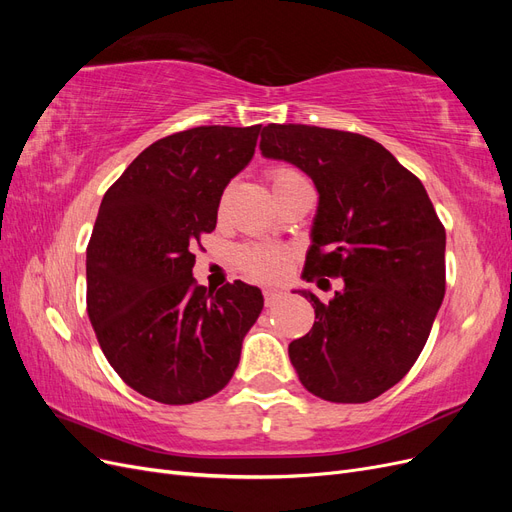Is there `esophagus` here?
<instances>
[{
	"label": "esophagus",
	"mask_w": 512,
	"mask_h": 512,
	"mask_svg": "<svg viewBox=\"0 0 512 512\" xmlns=\"http://www.w3.org/2000/svg\"><path fill=\"white\" fill-rule=\"evenodd\" d=\"M262 294H265V305L267 307H273L275 303H280L282 297H284V292L277 290V288H265V290H262Z\"/></svg>",
	"instance_id": "1"
}]
</instances>
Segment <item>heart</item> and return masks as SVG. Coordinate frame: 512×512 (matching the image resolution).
I'll return each mask as SVG.
<instances>
[{
    "label": "heart",
    "mask_w": 512,
    "mask_h": 512,
    "mask_svg": "<svg viewBox=\"0 0 512 512\" xmlns=\"http://www.w3.org/2000/svg\"><path fill=\"white\" fill-rule=\"evenodd\" d=\"M303 181V177L297 173V170L292 168H275L271 173V188L273 192H280L282 188L290 183H297ZM226 196L222 198V207L226 203ZM290 262V254L280 250V247H269V245H252V247H245V250L239 252V267L241 271L252 277V280H277L280 277Z\"/></svg>",
    "instance_id": "1"
}]
</instances>
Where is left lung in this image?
<instances>
[{"label":"left lung","mask_w":512,"mask_h":512,"mask_svg":"<svg viewBox=\"0 0 512 512\" xmlns=\"http://www.w3.org/2000/svg\"><path fill=\"white\" fill-rule=\"evenodd\" d=\"M260 153L301 168L318 190L303 277H342L314 305L316 322L288 346L309 393L363 404L389 391L421 354L444 299L446 232L431 200L391 151L367 136L269 123Z\"/></svg>","instance_id":"left-lung-1"}]
</instances>
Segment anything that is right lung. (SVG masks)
<instances>
[{
    "mask_svg": "<svg viewBox=\"0 0 512 512\" xmlns=\"http://www.w3.org/2000/svg\"><path fill=\"white\" fill-rule=\"evenodd\" d=\"M260 126H200L149 145L108 188L87 247V314L136 393L185 406L222 391L262 292L215 294L192 277L194 245L218 224L226 185L254 158Z\"/></svg>",
    "mask_w": 512,
    "mask_h": 512,
    "instance_id": "right-lung-1",
    "label": "right lung"
}]
</instances>
